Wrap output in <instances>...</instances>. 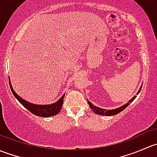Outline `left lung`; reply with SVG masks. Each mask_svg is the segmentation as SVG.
Instances as JSON below:
<instances>
[{"label": "left lung", "instance_id": "obj_1", "mask_svg": "<svg viewBox=\"0 0 157 157\" xmlns=\"http://www.w3.org/2000/svg\"><path fill=\"white\" fill-rule=\"evenodd\" d=\"M140 90H141V87H140V90H139V91L137 92V94H138V93H140ZM136 97H137V96H134V97H133L132 99H131V100L128 101V102L127 104L124 105H123V106L120 107V108H118V109H112V110H106V109H103L99 108V107H96V106H95V105H93V104H92L91 102H90L89 100H87V102H88L89 105H90V109H91L93 111V112H95V113H96V114H98V115H106V116H109V115H116V114L119 113L120 112H121V111H122V110H124V109H125V108H127L128 105H129V103H131V102H133V101H134V99H135Z\"/></svg>", "mask_w": 157, "mask_h": 157}]
</instances>
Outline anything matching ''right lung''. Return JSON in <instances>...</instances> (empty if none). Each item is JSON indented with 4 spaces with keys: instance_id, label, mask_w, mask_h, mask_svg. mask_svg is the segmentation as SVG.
I'll list each match as a JSON object with an SVG mask.
<instances>
[{
    "instance_id": "obj_1",
    "label": "right lung",
    "mask_w": 157,
    "mask_h": 157,
    "mask_svg": "<svg viewBox=\"0 0 157 157\" xmlns=\"http://www.w3.org/2000/svg\"><path fill=\"white\" fill-rule=\"evenodd\" d=\"M9 83H10V87L11 91H12L13 94L17 99V100L23 105L26 109H27L30 112H32L34 115H37V116L41 117H50L53 116V115H57L61 111V107H62V104L64 102V95L62 96V97L57 101L56 102L51 105H36V104L30 103V102H27V101L24 100L22 99L20 96H19L15 91L13 89L11 83L10 81V78H9Z\"/></svg>"
}]
</instances>
